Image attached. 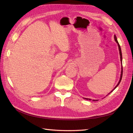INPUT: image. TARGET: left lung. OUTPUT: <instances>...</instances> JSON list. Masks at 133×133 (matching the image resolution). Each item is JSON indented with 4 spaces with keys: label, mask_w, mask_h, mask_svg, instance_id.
Instances as JSON below:
<instances>
[{
    "label": "left lung",
    "mask_w": 133,
    "mask_h": 133,
    "mask_svg": "<svg viewBox=\"0 0 133 133\" xmlns=\"http://www.w3.org/2000/svg\"><path fill=\"white\" fill-rule=\"evenodd\" d=\"M114 38H115V41L117 42V44H118V48H119V54H120V59H121V64H122V52H121V47H120V46H119V43H118V41H117V38H116V35H115V37H114ZM122 73H123V69H122V68H121V77H120V79H119V82H118V84L116 86V87H115L114 89H113V90H112V91L111 92H112L113 90H114L116 87H117L118 86V85L119 84V83H120V82H121V79H122ZM110 92V93H111ZM109 93V94H110ZM85 99H86V100H91V99H89V98H85ZM98 100H92V101H98Z\"/></svg>",
    "instance_id": "obj_1"
}]
</instances>
